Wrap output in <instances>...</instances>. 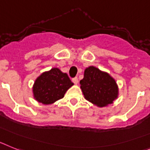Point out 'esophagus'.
<instances>
[{
  "label": "esophagus",
  "mask_w": 150,
  "mask_h": 150,
  "mask_svg": "<svg viewBox=\"0 0 150 150\" xmlns=\"http://www.w3.org/2000/svg\"><path fill=\"white\" fill-rule=\"evenodd\" d=\"M72 82L75 84H77L78 83H79V79H78V78H77V77H75V78H73V79H72Z\"/></svg>",
  "instance_id": "obj_1"
}]
</instances>
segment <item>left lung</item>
Listing matches in <instances>:
<instances>
[{
  "mask_svg": "<svg viewBox=\"0 0 150 150\" xmlns=\"http://www.w3.org/2000/svg\"><path fill=\"white\" fill-rule=\"evenodd\" d=\"M80 84L86 100L100 107L112 103L118 97L115 81L109 74L93 66L86 69Z\"/></svg>",
  "mask_w": 150,
  "mask_h": 150,
  "instance_id": "1",
  "label": "left lung"
}]
</instances>
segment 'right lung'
I'll use <instances>...</instances> for the list:
<instances>
[{
    "instance_id": "1",
    "label": "right lung",
    "mask_w": 150,
    "mask_h": 150,
    "mask_svg": "<svg viewBox=\"0 0 150 150\" xmlns=\"http://www.w3.org/2000/svg\"><path fill=\"white\" fill-rule=\"evenodd\" d=\"M73 85L66 73L53 68L41 74L33 86L34 97L43 104H51L64 97L67 90Z\"/></svg>"
}]
</instances>
